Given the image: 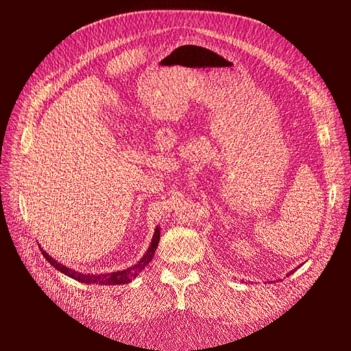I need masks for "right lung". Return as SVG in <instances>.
I'll return each instance as SVG.
<instances>
[{
	"mask_svg": "<svg viewBox=\"0 0 351 351\" xmlns=\"http://www.w3.org/2000/svg\"><path fill=\"white\" fill-rule=\"evenodd\" d=\"M158 243H159V228L156 227L155 230V234H154V239H152V243L149 249H147V252L145 253V256L137 262L136 265H133L132 268H127L124 271H119V272H112V274H101V275H86V274H80V272H76L74 269H70L67 268L66 265H61L58 263L57 261L52 259L49 254L42 250V254H44L45 259L54 267L56 269H58L60 272L69 275V277L74 278L76 281H80V282H84V284H99V285H114V284H127L130 282L132 280L136 278L137 274H141L142 269L146 267V265H149V262L152 261L154 254H155V250L158 247Z\"/></svg>",
	"mask_w": 351,
	"mask_h": 351,
	"instance_id": "1",
	"label": "right lung"
}]
</instances>
